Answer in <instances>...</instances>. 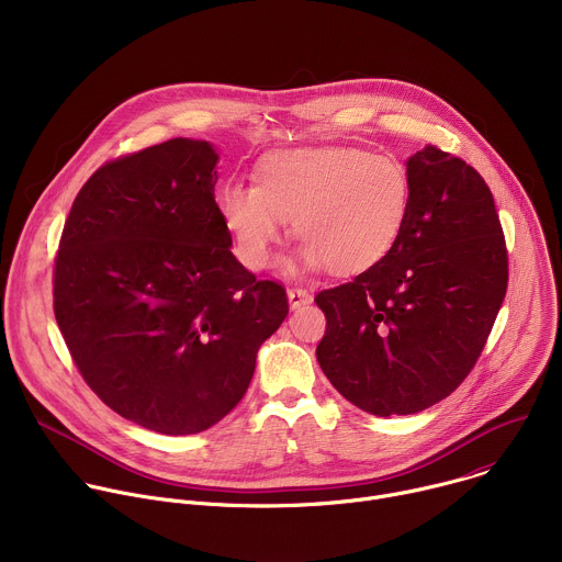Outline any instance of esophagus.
Here are the masks:
<instances>
[{
	"label": "esophagus",
	"instance_id": "34e87169",
	"mask_svg": "<svg viewBox=\"0 0 562 562\" xmlns=\"http://www.w3.org/2000/svg\"><path fill=\"white\" fill-rule=\"evenodd\" d=\"M286 297H289V306L291 308H300L304 304L311 302V295L304 291V289H289L286 291Z\"/></svg>",
	"mask_w": 562,
	"mask_h": 562
}]
</instances>
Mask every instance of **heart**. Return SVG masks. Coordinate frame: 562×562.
<instances>
[{"mask_svg": "<svg viewBox=\"0 0 562 562\" xmlns=\"http://www.w3.org/2000/svg\"><path fill=\"white\" fill-rule=\"evenodd\" d=\"M254 184L228 182L217 213L237 260L251 271L271 265L293 220L302 239L295 262L336 276L371 269L395 247L412 209V178L393 157L358 146H300L262 157Z\"/></svg>", "mask_w": 562, "mask_h": 562, "instance_id": "1", "label": "heart"}]
</instances>
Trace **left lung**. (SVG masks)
<instances>
[{
  "mask_svg": "<svg viewBox=\"0 0 562 562\" xmlns=\"http://www.w3.org/2000/svg\"><path fill=\"white\" fill-rule=\"evenodd\" d=\"M412 209L378 265L315 304L327 331L315 356L358 409L418 414L473 369L507 293V249L480 173L436 146L407 159Z\"/></svg>",
  "mask_w": 562,
  "mask_h": 562,
  "instance_id": "8db88e82",
  "label": "left lung"
}]
</instances>
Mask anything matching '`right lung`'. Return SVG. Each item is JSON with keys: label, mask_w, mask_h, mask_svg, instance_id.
Wrapping results in <instances>:
<instances>
[{"label": "right lung", "mask_w": 562, "mask_h": 562, "mask_svg": "<svg viewBox=\"0 0 562 562\" xmlns=\"http://www.w3.org/2000/svg\"><path fill=\"white\" fill-rule=\"evenodd\" d=\"M217 150L176 137L98 169L77 193L53 306L89 386L122 418L200 434L247 393L286 293L231 254L215 204Z\"/></svg>", "instance_id": "right-lung-1"}]
</instances>
